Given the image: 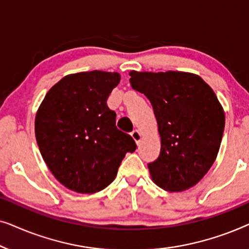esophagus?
I'll use <instances>...</instances> for the list:
<instances>
[{"label": "esophagus", "mask_w": 249, "mask_h": 249, "mask_svg": "<svg viewBox=\"0 0 249 249\" xmlns=\"http://www.w3.org/2000/svg\"><path fill=\"white\" fill-rule=\"evenodd\" d=\"M131 137L135 141L136 144H139V142H142V134H141V131L137 130V129L131 132Z\"/></svg>", "instance_id": "obj_1"}]
</instances>
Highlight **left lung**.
<instances>
[{
    "label": "left lung",
    "instance_id": "8db88e82",
    "mask_svg": "<svg viewBox=\"0 0 249 249\" xmlns=\"http://www.w3.org/2000/svg\"><path fill=\"white\" fill-rule=\"evenodd\" d=\"M131 86L151 102L161 153L149 163L155 185L179 193L198 183L215 161L224 130V111L198 74L183 71L129 72Z\"/></svg>",
    "mask_w": 249,
    "mask_h": 249
}]
</instances>
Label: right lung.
I'll list each match as a JSON object with an SVG mask.
<instances>
[{
	"instance_id": "right-lung-1",
	"label": "right lung",
	"mask_w": 249,
	"mask_h": 249,
	"mask_svg": "<svg viewBox=\"0 0 249 249\" xmlns=\"http://www.w3.org/2000/svg\"><path fill=\"white\" fill-rule=\"evenodd\" d=\"M120 73L84 71L63 77L44 97L35 118L40 154L57 181L80 194L107 188L134 139L115 127L107 105Z\"/></svg>"
}]
</instances>
